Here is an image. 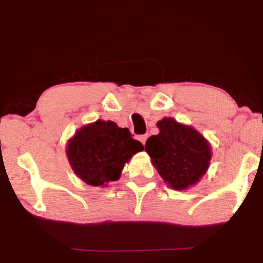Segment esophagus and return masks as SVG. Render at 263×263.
Wrapping results in <instances>:
<instances>
[{"label":"esophagus","mask_w":263,"mask_h":263,"mask_svg":"<svg viewBox=\"0 0 263 263\" xmlns=\"http://www.w3.org/2000/svg\"><path fill=\"white\" fill-rule=\"evenodd\" d=\"M147 138H148V135H147V134H145V135H140V136H139V140H140V141H141V143H142L143 146H145Z\"/></svg>","instance_id":"34e87169"}]
</instances>
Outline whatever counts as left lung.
<instances>
[{
  "mask_svg": "<svg viewBox=\"0 0 263 263\" xmlns=\"http://www.w3.org/2000/svg\"><path fill=\"white\" fill-rule=\"evenodd\" d=\"M157 127L159 134L151 136L145 145L154 167L172 189L195 185L210 167L211 143L196 129L172 117H164Z\"/></svg>",
  "mask_w": 263,
  "mask_h": 263,
  "instance_id": "8db88e82",
  "label": "left lung"
}]
</instances>
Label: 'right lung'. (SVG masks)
<instances>
[{"mask_svg": "<svg viewBox=\"0 0 263 263\" xmlns=\"http://www.w3.org/2000/svg\"><path fill=\"white\" fill-rule=\"evenodd\" d=\"M143 151L128 128L98 120L81 127L67 142V158L74 174L92 186H107L120 179L125 163Z\"/></svg>", "mask_w": 263, "mask_h": 263, "instance_id": "obj_1", "label": "right lung"}]
</instances>
